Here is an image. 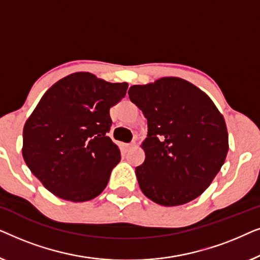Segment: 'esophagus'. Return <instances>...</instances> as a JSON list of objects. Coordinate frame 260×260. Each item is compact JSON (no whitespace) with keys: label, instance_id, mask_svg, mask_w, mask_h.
Returning a JSON list of instances; mask_svg holds the SVG:
<instances>
[{"label":"esophagus","instance_id":"34e87169","mask_svg":"<svg viewBox=\"0 0 260 260\" xmlns=\"http://www.w3.org/2000/svg\"><path fill=\"white\" fill-rule=\"evenodd\" d=\"M123 147H124V149H125V150H129V149L133 147V144H131V143H125V144L123 145Z\"/></svg>","mask_w":260,"mask_h":260}]
</instances>
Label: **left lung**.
Returning a JSON list of instances; mask_svg holds the SVG:
<instances>
[{"mask_svg": "<svg viewBox=\"0 0 260 260\" xmlns=\"http://www.w3.org/2000/svg\"><path fill=\"white\" fill-rule=\"evenodd\" d=\"M130 101L148 120L136 167L141 190L161 206L187 204L204 193L225 162V119L205 92L189 81L166 77L130 87Z\"/></svg>", "mask_w": 260, "mask_h": 260, "instance_id": "left-lung-1", "label": "left lung"}]
</instances>
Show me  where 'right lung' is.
Returning a JSON list of instances; mask_svg holds the SVG:
<instances>
[{"mask_svg":"<svg viewBox=\"0 0 260 260\" xmlns=\"http://www.w3.org/2000/svg\"><path fill=\"white\" fill-rule=\"evenodd\" d=\"M127 83H108L77 72L53 85L23 127L22 156L46 189L84 202L105 189L120 161L108 133L110 108L124 98Z\"/></svg>","mask_w":260,"mask_h":260,"instance_id":"1","label":"right lung"}]
</instances>
